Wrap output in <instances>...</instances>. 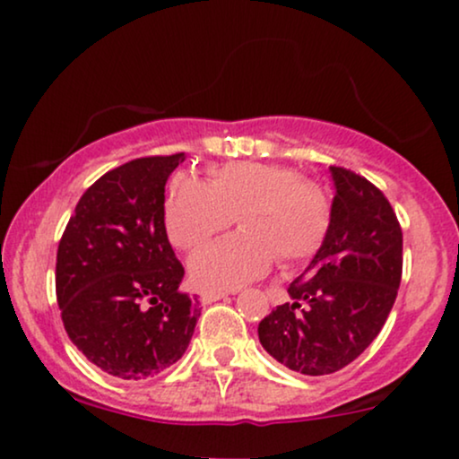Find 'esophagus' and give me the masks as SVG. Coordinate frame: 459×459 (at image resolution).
I'll return each instance as SVG.
<instances>
[{"instance_id": "esophagus-1", "label": "esophagus", "mask_w": 459, "mask_h": 459, "mask_svg": "<svg viewBox=\"0 0 459 459\" xmlns=\"http://www.w3.org/2000/svg\"><path fill=\"white\" fill-rule=\"evenodd\" d=\"M230 293H233V291H203V293H200V302H203V304L218 302V299L229 298Z\"/></svg>"}]
</instances>
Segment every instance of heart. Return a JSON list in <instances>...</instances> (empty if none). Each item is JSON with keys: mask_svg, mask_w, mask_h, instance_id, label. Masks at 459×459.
<instances>
[{"mask_svg": "<svg viewBox=\"0 0 459 459\" xmlns=\"http://www.w3.org/2000/svg\"><path fill=\"white\" fill-rule=\"evenodd\" d=\"M241 224L239 233L203 247L189 259L200 289H237L272 270L308 261L324 246L332 224L325 189L278 163L230 161L209 170V183L177 172L163 198L170 241L192 250L215 233Z\"/></svg>", "mask_w": 459, "mask_h": 459, "instance_id": "obj_1", "label": "heart"}]
</instances>
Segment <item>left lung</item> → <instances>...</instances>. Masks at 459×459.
<instances>
[{"label": "left lung", "mask_w": 459, "mask_h": 459, "mask_svg": "<svg viewBox=\"0 0 459 459\" xmlns=\"http://www.w3.org/2000/svg\"><path fill=\"white\" fill-rule=\"evenodd\" d=\"M328 170V237L289 284L291 302L259 324L263 350L304 376H328L356 360L380 334L402 282L403 235L391 203L365 177Z\"/></svg>", "instance_id": "1"}]
</instances>
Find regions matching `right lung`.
Segmentation results:
<instances>
[{
	"instance_id": "1",
	"label": "right lung",
	"mask_w": 459,
	"mask_h": 459,
	"mask_svg": "<svg viewBox=\"0 0 459 459\" xmlns=\"http://www.w3.org/2000/svg\"><path fill=\"white\" fill-rule=\"evenodd\" d=\"M186 152L105 172L79 198L57 246L56 296L68 339L120 380H146L186 354L200 317L178 291L183 265L163 226L168 177Z\"/></svg>"
}]
</instances>
